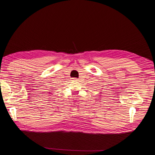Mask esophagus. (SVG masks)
I'll return each mask as SVG.
<instances>
[{
	"label": "esophagus",
	"mask_w": 155,
	"mask_h": 155,
	"mask_svg": "<svg viewBox=\"0 0 155 155\" xmlns=\"http://www.w3.org/2000/svg\"><path fill=\"white\" fill-rule=\"evenodd\" d=\"M73 79V81H78V79H77V78H72Z\"/></svg>",
	"instance_id": "1"
}]
</instances>
